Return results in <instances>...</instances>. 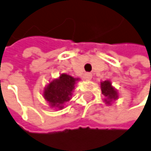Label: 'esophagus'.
Returning <instances> with one entry per match:
<instances>
[{"label": "esophagus", "instance_id": "obj_1", "mask_svg": "<svg viewBox=\"0 0 151 151\" xmlns=\"http://www.w3.org/2000/svg\"><path fill=\"white\" fill-rule=\"evenodd\" d=\"M92 73H85V79H86V80H90L91 78H92Z\"/></svg>", "mask_w": 151, "mask_h": 151}]
</instances>
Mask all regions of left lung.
<instances>
[{
    "instance_id": "1",
    "label": "left lung",
    "mask_w": 151,
    "mask_h": 151,
    "mask_svg": "<svg viewBox=\"0 0 151 151\" xmlns=\"http://www.w3.org/2000/svg\"><path fill=\"white\" fill-rule=\"evenodd\" d=\"M101 93L104 95V101L106 105H112V103L116 101L119 97L117 90L112 86L110 80H105L101 82Z\"/></svg>"
}]
</instances>
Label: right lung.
<instances>
[{"label": "right lung", "mask_w": 151, "mask_h": 151, "mask_svg": "<svg viewBox=\"0 0 151 151\" xmlns=\"http://www.w3.org/2000/svg\"><path fill=\"white\" fill-rule=\"evenodd\" d=\"M79 79V78L61 73L58 78L50 81L43 91V96L50 107L63 109L65 103L71 100L75 85Z\"/></svg>", "instance_id": "right-lung-1"}]
</instances>
